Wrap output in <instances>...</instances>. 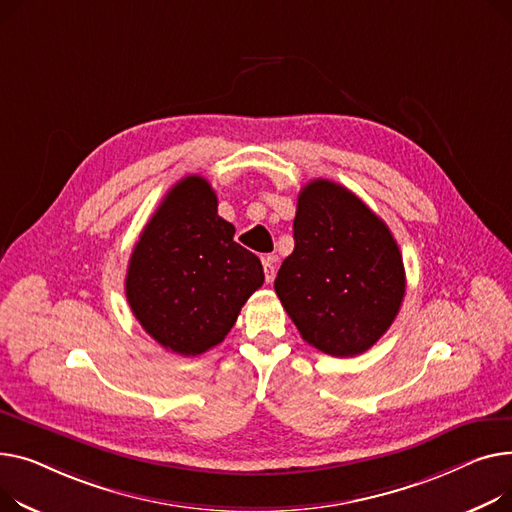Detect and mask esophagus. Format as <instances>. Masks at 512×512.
I'll use <instances>...</instances> for the list:
<instances>
[{
  "label": "esophagus",
  "instance_id": "obj_1",
  "mask_svg": "<svg viewBox=\"0 0 512 512\" xmlns=\"http://www.w3.org/2000/svg\"><path fill=\"white\" fill-rule=\"evenodd\" d=\"M275 260H277V256L273 254V256H264L262 258V266H264V279H266V283H273V279H275V273H277V266H275Z\"/></svg>",
  "mask_w": 512,
  "mask_h": 512
}]
</instances>
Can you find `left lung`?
I'll list each match as a JSON object with an SVG mask.
<instances>
[{"instance_id":"obj_1","label":"left lung","mask_w":512,"mask_h":512,"mask_svg":"<svg viewBox=\"0 0 512 512\" xmlns=\"http://www.w3.org/2000/svg\"><path fill=\"white\" fill-rule=\"evenodd\" d=\"M293 239L275 291L299 335L328 355L368 351L405 295L393 233L353 192L314 179L299 192Z\"/></svg>"}]
</instances>
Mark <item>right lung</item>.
I'll use <instances>...</instances> for the list:
<instances>
[{
	"label": "right lung",
	"mask_w": 512,
	"mask_h": 512,
	"mask_svg": "<svg viewBox=\"0 0 512 512\" xmlns=\"http://www.w3.org/2000/svg\"><path fill=\"white\" fill-rule=\"evenodd\" d=\"M217 213V194L204 177L177 182L134 246L128 304L146 333L179 355L219 345L248 297L262 287L256 254L233 239Z\"/></svg>",
	"instance_id": "1"
}]
</instances>
